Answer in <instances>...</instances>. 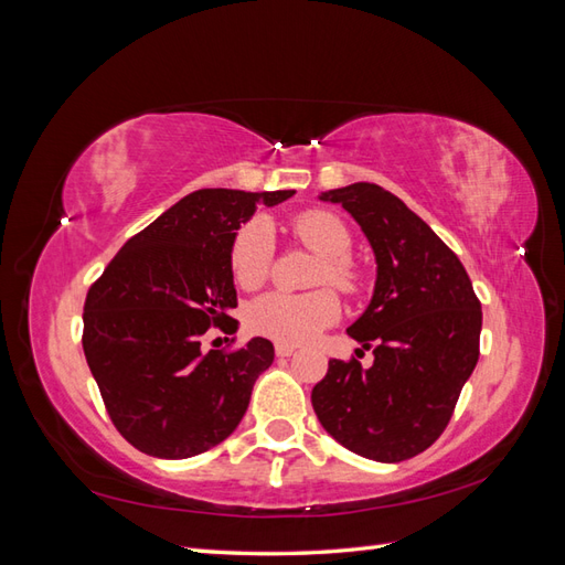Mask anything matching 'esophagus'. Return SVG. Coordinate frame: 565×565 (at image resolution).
<instances>
[{"label": "esophagus", "instance_id": "34e87169", "mask_svg": "<svg viewBox=\"0 0 565 565\" xmlns=\"http://www.w3.org/2000/svg\"><path fill=\"white\" fill-rule=\"evenodd\" d=\"M296 351V347L294 344H277L274 347V353H277L279 359H286V356H291V353Z\"/></svg>", "mask_w": 565, "mask_h": 565}]
</instances>
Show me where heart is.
<instances>
[{
	"label": "heart",
	"instance_id": "heart-1",
	"mask_svg": "<svg viewBox=\"0 0 565 565\" xmlns=\"http://www.w3.org/2000/svg\"><path fill=\"white\" fill-rule=\"evenodd\" d=\"M296 238L308 250L320 255L315 269V284H327L353 291L359 284V271L347 257L351 250V235L342 218L322 209L298 214L294 218ZM274 259V233L265 218H250L233 235L228 265L238 286L257 288L265 284ZM342 315L339 298L320 288L310 294L271 291L253 300L245 312V322L259 337L274 339L279 344H303L334 324Z\"/></svg>",
	"mask_w": 565,
	"mask_h": 565
}]
</instances>
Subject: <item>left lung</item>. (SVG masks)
<instances>
[{"mask_svg": "<svg viewBox=\"0 0 565 565\" xmlns=\"http://www.w3.org/2000/svg\"><path fill=\"white\" fill-rule=\"evenodd\" d=\"M369 238L377 279L349 337L373 349V365L330 361L312 409L347 450L402 462L440 438L479 361L481 303L462 262L399 196L373 182L322 192Z\"/></svg>", "mask_w": 565, "mask_h": 565, "instance_id": "left-lung-1", "label": "left lung"}]
</instances>
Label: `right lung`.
Returning a JSON list of instances; mask_svg holds the SVG:
<instances>
[{"mask_svg":"<svg viewBox=\"0 0 565 565\" xmlns=\"http://www.w3.org/2000/svg\"><path fill=\"white\" fill-rule=\"evenodd\" d=\"M294 190H196L129 238L84 303V353L110 422L137 450L185 460L226 440L274 361L269 339L202 351L209 327L233 332L228 253L257 202Z\"/></svg>","mask_w":565,"mask_h":565,"instance_id":"obj_1","label":"right lung"}]
</instances>
